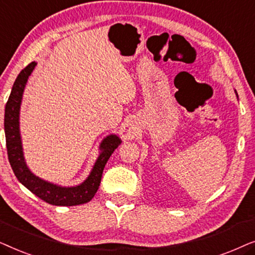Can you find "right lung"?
I'll use <instances>...</instances> for the list:
<instances>
[{
  "label": "right lung",
  "mask_w": 255,
  "mask_h": 255,
  "mask_svg": "<svg viewBox=\"0 0 255 255\" xmlns=\"http://www.w3.org/2000/svg\"><path fill=\"white\" fill-rule=\"evenodd\" d=\"M36 65V62L33 61L22 69L13 83L8 102L5 104L4 132L9 162L19 182L46 203L61 205V207H72V205L87 203L95 196L100 187L101 179H102L104 166L122 140L116 134H110L103 139L100 145L101 153L89 176L76 187L57 186V184L41 180L31 173L23 155L19 133V109L27 79Z\"/></svg>",
  "instance_id": "right-lung-1"
}]
</instances>
